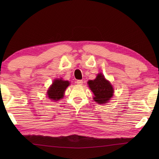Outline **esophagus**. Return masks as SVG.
<instances>
[{
  "label": "esophagus",
  "instance_id": "obj_1",
  "mask_svg": "<svg viewBox=\"0 0 159 159\" xmlns=\"http://www.w3.org/2000/svg\"><path fill=\"white\" fill-rule=\"evenodd\" d=\"M83 83V81L82 80H76V84H77L78 85H82Z\"/></svg>",
  "mask_w": 159,
  "mask_h": 159
}]
</instances>
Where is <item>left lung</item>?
Listing matches in <instances>:
<instances>
[{
  "instance_id": "8db88e82",
  "label": "left lung",
  "mask_w": 159,
  "mask_h": 159,
  "mask_svg": "<svg viewBox=\"0 0 159 159\" xmlns=\"http://www.w3.org/2000/svg\"><path fill=\"white\" fill-rule=\"evenodd\" d=\"M87 83L94 94L93 100L98 104H104L109 102L113 97L114 93L113 86L102 73L98 74L95 79L89 80Z\"/></svg>"
}]
</instances>
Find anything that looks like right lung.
<instances>
[{
    "mask_svg": "<svg viewBox=\"0 0 159 159\" xmlns=\"http://www.w3.org/2000/svg\"><path fill=\"white\" fill-rule=\"evenodd\" d=\"M70 83L67 80H63L62 79H55L52 84L47 91V95L49 99L53 101H57L63 98L64 93Z\"/></svg>",
    "mask_w": 159,
    "mask_h": 159,
    "instance_id": "obj_1",
    "label": "right lung"
}]
</instances>
